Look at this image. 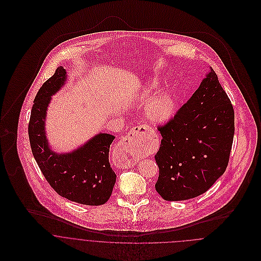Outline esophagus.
Instances as JSON below:
<instances>
[{
    "label": "esophagus",
    "instance_id": "34e87169",
    "mask_svg": "<svg viewBox=\"0 0 261 261\" xmlns=\"http://www.w3.org/2000/svg\"><path fill=\"white\" fill-rule=\"evenodd\" d=\"M148 132L149 127H147L146 125L136 126L132 128V130L120 140L117 149L122 155L128 159L127 163H133L134 161H136L134 160L135 155L142 149L139 141L140 137L145 136V134H147Z\"/></svg>",
    "mask_w": 261,
    "mask_h": 261
}]
</instances>
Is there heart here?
Returning a JSON list of instances; mask_svg holds the SVG:
<instances>
[{
  "label": "heart",
  "mask_w": 261,
  "mask_h": 261,
  "mask_svg": "<svg viewBox=\"0 0 261 261\" xmlns=\"http://www.w3.org/2000/svg\"><path fill=\"white\" fill-rule=\"evenodd\" d=\"M159 87V81L153 80L142 93L146 100H151L147 108V114L149 120L154 124L168 122L174 116L177 109L175 91L167 89L155 97Z\"/></svg>",
  "instance_id": "1"
}]
</instances>
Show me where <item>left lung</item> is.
Masks as SVG:
<instances>
[{
	"label": "left lung",
	"instance_id": "8db88e82",
	"mask_svg": "<svg viewBox=\"0 0 261 261\" xmlns=\"http://www.w3.org/2000/svg\"><path fill=\"white\" fill-rule=\"evenodd\" d=\"M155 190L166 201H184L208 191L227 168L234 137V111L210 67L200 86L164 126Z\"/></svg>",
	"mask_w": 261,
	"mask_h": 261
}]
</instances>
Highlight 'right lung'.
Returning <instances> with one entry per match:
<instances>
[{
    "label": "right lung",
    "mask_w": 261,
    "mask_h": 261,
    "mask_svg": "<svg viewBox=\"0 0 261 261\" xmlns=\"http://www.w3.org/2000/svg\"><path fill=\"white\" fill-rule=\"evenodd\" d=\"M66 80V70L60 66L38 91L28 128L32 152L47 182L60 196L83 205H102L110 199L116 180L109 160L115 137L99 133L72 151L57 152L51 149L46 136L51 96Z\"/></svg>",
    "instance_id": "1"
}]
</instances>
